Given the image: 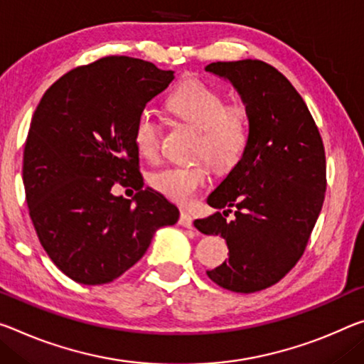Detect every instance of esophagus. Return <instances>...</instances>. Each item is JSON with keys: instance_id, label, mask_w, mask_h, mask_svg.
Segmentation results:
<instances>
[{"instance_id": "esophagus-1", "label": "esophagus", "mask_w": 364, "mask_h": 364, "mask_svg": "<svg viewBox=\"0 0 364 364\" xmlns=\"http://www.w3.org/2000/svg\"><path fill=\"white\" fill-rule=\"evenodd\" d=\"M178 223H180L181 227H184V228H193V217L189 215L188 212H181L180 220H178Z\"/></svg>"}]
</instances>
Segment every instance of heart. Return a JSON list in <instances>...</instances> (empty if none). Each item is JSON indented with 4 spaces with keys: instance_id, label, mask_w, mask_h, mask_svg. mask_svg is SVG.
I'll use <instances>...</instances> for the list:
<instances>
[{
    "instance_id": "obj_1",
    "label": "heart",
    "mask_w": 364,
    "mask_h": 364,
    "mask_svg": "<svg viewBox=\"0 0 364 364\" xmlns=\"http://www.w3.org/2000/svg\"><path fill=\"white\" fill-rule=\"evenodd\" d=\"M170 112L199 131L196 157L207 159L220 170H230L243 159L250 144V119L243 108L228 107L225 97L200 80H189L168 97ZM161 123L157 113L144 108L134 123V144L144 159L160 151ZM149 183L171 203L191 205L209 183L204 164L170 165L154 171Z\"/></svg>"
}]
</instances>
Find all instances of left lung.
Returning a JSON list of instances; mask_svg holds the SVG:
<instances>
[{"label":"left lung","mask_w":364,"mask_h":364,"mask_svg":"<svg viewBox=\"0 0 364 364\" xmlns=\"http://www.w3.org/2000/svg\"><path fill=\"white\" fill-rule=\"evenodd\" d=\"M205 71L238 92L250 119V144L207 198L223 212L194 227L227 241L228 261L207 270L209 279L230 291H259L284 279L308 245L324 203V144L301 95L267 63L217 61ZM232 206L235 218L227 221Z\"/></svg>","instance_id":"1"}]
</instances>
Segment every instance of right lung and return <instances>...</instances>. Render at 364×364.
<instances>
[{"instance_id": "obj_1", "label": "right lung", "mask_w": 364, "mask_h": 364, "mask_svg": "<svg viewBox=\"0 0 364 364\" xmlns=\"http://www.w3.org/2000/svg\"><path fill=\"white\" fill-rule=\"evenodd\" d=\"M175 71L129 56H107L58 79L33 113L24 149L26 199L37 236L69 279L102 285L147 251L180 212L142 188L134 144L137 114ZM117 181L132 200L111 194Z\"/></svg>"}]
</instances>
